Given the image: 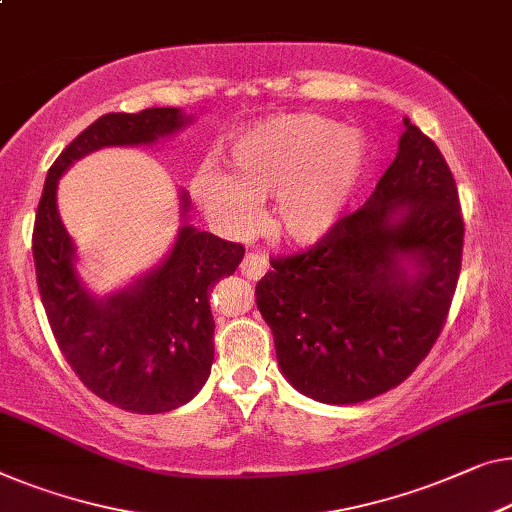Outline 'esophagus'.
Wrapping results in <instances>:
<instances>
[{
	"label": "esophagus",
	"instance_id": "1",
	"mask_svg": "<svg viewBox=\"0 0 512 512\" xmlns=\"http://www.w3.org/2000/svg\"><path fill=\"white\" fill-rule=\"evenodd\" d=\"M266 269H269V262H266L264 257H259V255H253V253H248L246 257H243V262H241V273L246 278H250V280H259L266 273Z\"/></svg>",
	"mask_w": 512,
	"mask_h": 512
}]
</instances>
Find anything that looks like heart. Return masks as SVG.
<instances>
[{
  "mask_svg": "<svg viewBox=\"0 0 512 512\" xmlns=\"http://www.w3.org/2000/svg\"><path fill=\"white\" fill-rule=\"evenodd\" d=\"M363 170L365 142L356 131L315 114H285L234 142L232 174L204 165L190 188L204 216L230 234L246 230L255 202L273 195V230L312 246L340 223Z\"/></svg>",
  "mask_w": 512,
  "mask_h": 512,
  "instance_id": "b5f03b06",
  "label": "heart"
}]
</instances>
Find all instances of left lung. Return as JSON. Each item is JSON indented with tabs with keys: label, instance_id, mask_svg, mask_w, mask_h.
Instances as JSON below:
<instances>
[{
	"label": "left lung",
	"instance_id": "obj_1",
	"mask_svg": "<svg viewBox=\"0 0 512 512\" xmlns=\"http://www.w3.org/2000/svg\"><path fill=\"white\" fill-rule=\"evenodd\" d=\"M462 241L453 174L404 119L398 154L363 209L305 253L273 259L257 282L289 384L317 402L356 404L407 379L444 329Z\"/></svg>",
	"mask_w": 512,
	"mask_h": 512
}]
</instances>
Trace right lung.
Listing matches in <instances>:
<instances>
[{
  "mask_svg": "<svg viewBox=\"0 0 512 512\" xmlns=\"http://www.w3.org/2000/svg\"><path fill=\"white\" fill-rule=\"evenodd\" d=\"M190 121L179 108L103 114L52 163L36 211V282L61 354L91 393L133 414L177 409L207 384L216 329L209 294L241 264L243 246L188 225L190 202L181 190V227L163 262L119 292L96 296L75 266L57 186L61 174L91 151L147 147Z\"/></svg>",
  "mask_w": 512,
  "mask_h": 512,
  "instance_id": "right-lung-1",
  "label": "right lung"
}]
</instances>
